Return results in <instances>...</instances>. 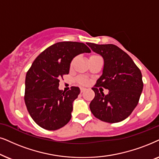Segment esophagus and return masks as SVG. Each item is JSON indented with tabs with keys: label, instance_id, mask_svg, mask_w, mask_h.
Wrapping results in <instances>:
<instances>
[{
	"label": "esophagus",
	"instance_id": "obj_1",
	"mask_svg": "<svg viewBox=\"0 0 159 159\" xmlns=\"http://www.w3.org/2000/svg\"><path fill=\"white\" fill-rule=\"evenodd\" d=\"M80 90H81V92L82 93V92H84V91L86 90V88H84V87H81L80 88Z\"/></svg>",
	"mask_w": 159,
	"mask_h": 159
}]
</instances>
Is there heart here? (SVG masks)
I'll list each match as a JSON object with an SVG mask.
<instances>
[{"label": "heart", "instance_id": "obj_1", "mask_svg": "<svg viewBox=\"0 0 159 159\" xmlns=\"http://www.w3.org/2000/svg\"><path fill=\"white\" fill-rule=\"evenodd\" d=\"M93 56H96V55H92V57H93ZM77 81H78V82L79 84H84V85H85V84H88V80L86 79V78H84V77H78V79H77Z\"/></svg>", "mask_w": 159, "mask_h": 159}]
</instances>
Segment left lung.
Masks as SVG:
<instances>
[{
	"label": "left lung",
	"instance_id": "1",
	"mask_svg": "<svg viewBox=\"0 0 159 159\" xmlns=\"http://www.w3.org/2000/svg\"><path fill=\"white\" fill-rule=\"evenodd\" d=\"M94 52L104 59L102 75L92 89L95 93L91 102V112L95 117L107 123L126 119L138 104L143 89L140 70L129 55L113 44L88 43ZM100 86L109 90L104 94Z\"/></svg>",
	"mask_w": 159,
	"mask_h": 159
}]
</instances>
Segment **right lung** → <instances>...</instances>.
<instances>
[{
  "label": "right lung",
  "instance_id": "obj_1",
  "mask_svg": "<svg viewBox=\"0 0 159 159\" xmlns=\"http://www.w3.org/2000/svg\"><path fill=\"white\" fill-rule=\"evenodd\" d=\"M91 52L86 44L63 41L54 43L35 58L25 78V102L31 118L47 130H57L70 121L73 102L80 94L77 86L65 92L59 82L69 73L77 55Z\"/></svg>",
  "mask_w": 159,
  "mask_h": 159
}]
</instances>
